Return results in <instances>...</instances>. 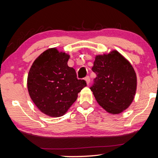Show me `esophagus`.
<instances>
[{"instance_id": "esophagus-1", "label": "esophagus", "mask_w": 158, "mask_h": 158, "mask_svg": "<svg viewBox=\"0 0 158 158\" xmlns=\"http://www.w3.org/2000/svg\"><path fill=\"white\" fill-rule=\"evenodd\" d=\"M84 79H85V81H86L87 85H89V84H90V78H89V76L85 77Z\"/></svg>"}]
</instances>
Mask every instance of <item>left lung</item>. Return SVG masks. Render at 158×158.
Masks as SVG:
<instances>
[{
	"label": "left lung",
	"mask_w": 158,
	"mask_h": 158,
	"mask_svg": "<svg viewBox=\"0 0 158 158\" xmlns=\"http://www.w3.org/2000/svg\"><path fill=\"white\" fill-rule=\"evenodd\" d=\"M92 70L97 77L90 90L100 106L112 114L129 107L137 86V74L129 61L113 50L96 56Z\"/></svg>",
	"instance_id": "8db88e82"
}]
</instances>
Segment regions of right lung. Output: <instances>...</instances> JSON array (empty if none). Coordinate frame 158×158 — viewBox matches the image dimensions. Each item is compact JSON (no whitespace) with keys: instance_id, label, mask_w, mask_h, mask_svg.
<instances>
[{"instance_id":"add662e5","label":"right lung","mask_w":158,"mask_h":158,"mask_svg":"<svg viewBox=\"0 0 158 158\" xmlns=\"http://www.w3.org/2000/svg\"><path fill=\"white\" fill-rule=\"evenodd\" d=\"M69 55L50 48L37 57L28 74L29 95L42 113L51 117L63 116L86 86L77 79L75 69L68 65Z\"/></svg>"}]
</instances>
